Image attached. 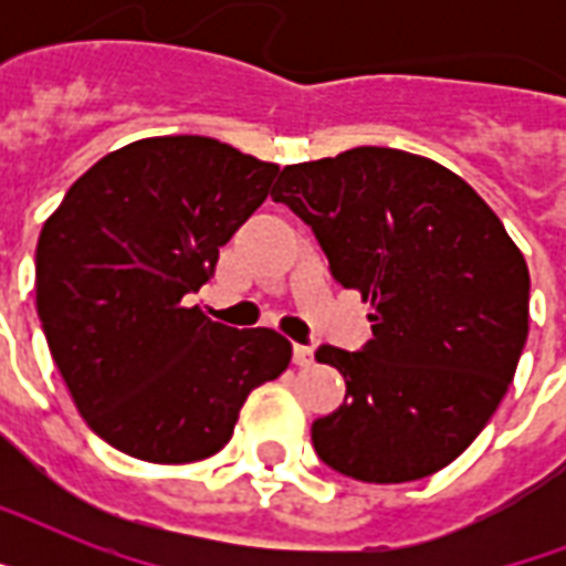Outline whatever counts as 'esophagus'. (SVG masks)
Segmentation results:
<instances>
[{
	"label": "esophagus",
	"instance_id": "1",
	"mask_svg": "<svg viewBox=\"0 0 566 566\" xmlns=\"http://www.w3.org/2000/svg\"><path fill=\"white\" fill-rule=\"evenodd\" d=\"M293 364H296V367H311V364H314V349H311V346H293Z\"/></svg>",
	"mask_w": 566,
	"mask_h": 566
}]
</instances>
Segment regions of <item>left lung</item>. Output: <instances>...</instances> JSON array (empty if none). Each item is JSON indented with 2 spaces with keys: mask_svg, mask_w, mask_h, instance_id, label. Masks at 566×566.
Listing matches in <instances>:
<instances>
[{
  "mask_svg": "<svg viewBox=\"0 0 566 566\" xmlns=\"http://www.w3.org/2000/svg\"><path fill=\"white\" fill-rule=\"evenodd\" d=\"M270 196L370 302L364 353L317 349L346 378L344 405L311 426L317 455L373 484L452 464L500 408L528 337V266L500 217L461 176L387 146L291 164Z\"/></svg>",
  "mask_w": 566,
  "mask_h": 566,
  "instance_id": "1",
  "label": "left lung"
}]
</instances>
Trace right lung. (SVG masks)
I'll return each instance as SVG.
<instances>
[{"instance_id":"obj_1","label":"right lung","mask_w":566,"mask_h":566,"mask_svg":"<svg viewBox=\"0 0 566 566\" xmlns=\"http://www.w3.org/2000/svg\"><path fill=\"white\" fill-rule=\"evenodd\" d=\"M275 172L213 137H144L93 164L43 222L34 291L49 353L119 452L202 461L229 443L247 396L287 370V337L185 305Z\"/></svg>"}]
</instances>
